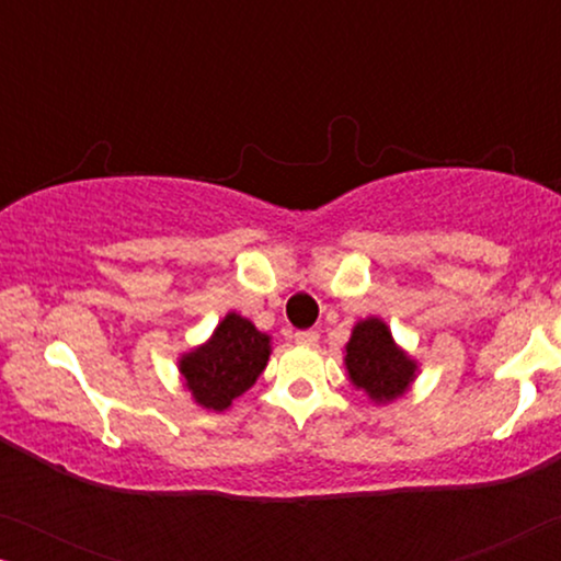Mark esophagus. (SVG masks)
Returning a JSON list of instances; mask_svg holds the SVG:
<instances>
[{
    "instance_id": "esophagus-1",
    "label": "esophagus",
    "mask_w": 561,
    "mask_h": 561,
    "mask_svg": "<svg viewBox=\"0 0 561 561\" xmlns=\"http://www.w3.org/2000/svg\"><path fill=\"white\" fill-rule=\"evenodd\" d=\"M294 340H296V344H304V347H317L319 332H313V329H304V332L294 334Z\"/></svg>"
}]
</instances>
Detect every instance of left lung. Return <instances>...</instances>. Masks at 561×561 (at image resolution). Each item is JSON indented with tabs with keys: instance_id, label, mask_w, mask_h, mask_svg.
<instances>
[{
	"instance_id": "8db88e82",
	"label": "left lung",
	"mask_w": 561,
	"mask_h": 561,
	"mask_svg": "<svg viewBox=\"0 0 561 561\" xmlns=\"http://www.w3.org/2000/svg\"><path fill=\"white\" fill-rule=\"evenodd\" d=\"M344 350H347L344 365H347L352 386L365 390L375 403L396 401L416 380V359L398 347L382 319L370 317L357 321Z\"/></svg>"
}]
</instances>
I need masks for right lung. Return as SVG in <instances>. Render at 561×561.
<instances>
[{
  "mask_svg": "<svg viewBox=\"0 0 561 561\" xmlns=\"http://www.w3.org/2000/svg\"><path fill=\"white\" fill-rule=\"evenodd\" d=\"M271 357V336L250 319L229 311L209 342L179 359L183 386L202 409L227 411L237 396L255 386Z\"/></svg>",
  "mask_w": 561,
  "mask_h": 561,
  "instance_id": "obj_1",
  "label": "right lung"
}]
</instances>
